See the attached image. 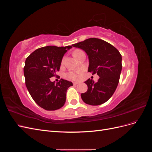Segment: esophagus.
<instances>
[{
	"label": "esophagus",
	"mask_w": 152,
	"mask_h": 152,
	"mask_svg": "<svg viewBox=\"0 0 152 152\" xmlns=\"http://www.w3.org/2000/svg\"><path fill=\"white\" fill-rule=\"evenodd\" d=\"M79 84V82H73V85H77V84Z\"/></svg>",
	"instance_id": "1"
}]
</instances>
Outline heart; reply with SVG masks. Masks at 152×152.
Masks as SVG:
<instances>
[{"label":"heart","mask_w":152,"mask_h":152,"mask_svg":"<svg viewBox=\"0 0 152 152\" xmlns=\"http://www.w3.org/2000/svg\"><path fill=\"white\" fill-rule=\"evenodd\" d=\"M80 50H77L74 52V54L78 51H80ZM82 73L81 70H77V71H70L66 73V77L68 79L72 80H77L80 78V74Z\"/></svg>","instance_id":"1"}]
</instances>
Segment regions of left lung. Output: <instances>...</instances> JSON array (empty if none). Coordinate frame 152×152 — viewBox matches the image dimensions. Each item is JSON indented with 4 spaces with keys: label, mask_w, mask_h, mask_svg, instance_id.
I'll return each mask as SVG.
<instances>
[{
    "label": "left lung",
    "mask_w": 152,
    "mask_h": 152,
    "mask_svg": "<svg viewBox=\"0 0 152 152\" xmlns=\"http://www.w3.org/2000/svg\"><path fill=\"white\" fill-rule=\"evenodd\" d=\"M87 53L88 72L97 73V82L89 79L85 82L87 91L81 94L83 102L90 105H99L112 97L118 86L122 70V56L118 50L106 41L96 38L87 39L72 44Z\"/></svg>",
    "instance_id": "8db88e82"
}]
</instances>
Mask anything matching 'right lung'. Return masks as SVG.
Masks as SVG:
<instances>
[{"instance_id": "obj_1", "label": "right lung", "mask_w": 152, "mask_h": 152, "mask_svg": "<svg viewBox=\"0 0 152 152\" xmlns=\"http://www.w3.org/2000/svg\"><path fill=\"white\" fill-rule=\"evenodd\" d=\"M72 48L49 45L36 49L26 59L23 71L26 88L41 108L56 110L65 104L66 91L72 82L61 79L55 84L50 78L56 75L64 54Z\"/></svg>"}]
</instances>
